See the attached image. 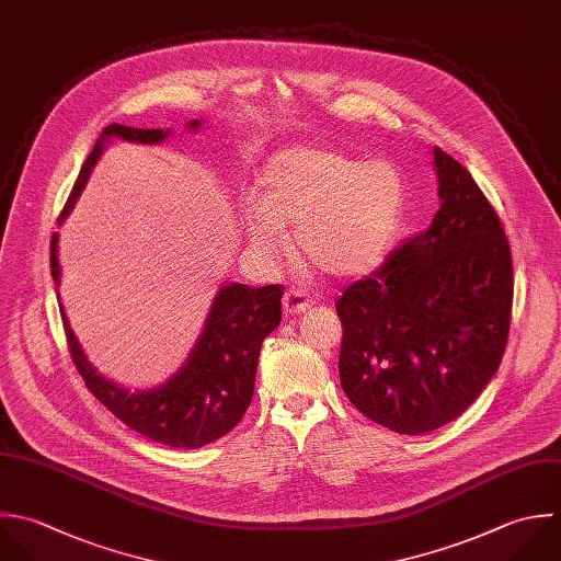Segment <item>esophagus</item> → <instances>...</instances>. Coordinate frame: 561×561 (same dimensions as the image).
I'll return each instance as SVG.
<instances>
[{"label": "esophagus", "mask_w": 561, "mask_h": 561, "mask_svg": "<svg viewBox=\"0 0 561 561\" xmlns=\"http://www.w3.org/2000/svg\"><path fill=\"white\" fill-rule=\"evenodd\" d=\"M282 306H284V312H286V314L295 317V314L306 312V310L312 306V299H310L304 290H299V288H290V290L284 295Z\"/></svg>", "instance_id": "1"}]
</instances>
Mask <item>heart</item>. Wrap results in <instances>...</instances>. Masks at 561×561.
Returning a JSON list of instances; mask_svg holds the SVG:
<instances>
[{"mask_svg": "<svg viewBox=\"0 0 561 561\" xmlns=\"http://www.w3.org/2000/svg\"><path fill=\"white\" fill-rule=\"evenodd\" d=\"M404 214V181L385 159L293 146L277 150L260 172V196L242 205L251 251L264 262L284 247L295 222L297 251L330 277L376 268L393 247Z\"/></svg>", "mask_w": 561, "mask_h": 561, "instance_id": "heart-1", "label": "heart"}]
</instances>
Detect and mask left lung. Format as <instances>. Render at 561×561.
I'll list each match as a JSON object with an SVG mask.
<instances>
[{"instance_id":"left-lung-1","label":"left lung","mask_w":561,"mask_h":561,"mask_svg":"<svg viewBox=\"0 0 561 561\" xmlns=\"http://www.w3.org/2000/svg\"><path fill=\"white\" fill-rule=\"evenodd\" d=\"M439 209L431 227L336 301L341 385L400 435L457 420L499 371L514 266L503 222L472 174L433 148Z\"/></svg>"}]
</instances>
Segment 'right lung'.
Returning a JSON list of instances; mask_svg holds the SVG:
<instances>
[{"instance_id":"right-lung-1","label":"right lung","mask_w":561,"mask_h":561,"mask_svg":"<svg viewBox=\"0 0 561 561\" xmlns=\"http://www.w3.org/2000/svg\"><path fill=\"white\" fill-rule=\"evenodd\" d=\"M203 124V119H190L185 128L196 133ZM174 133L170 128H130L124 124H108L82 163L58 225H62L71 214L93 165L113 139L130 144H163ZM49 264L56 297L60 301L58 233L51 236ZM282 295L284 288L279 284L251 288L247 284L231 282L220 286L185 363L163 382L135 391L104 378L93 367L69 325L62 304L58 306L71 358L87 389L135 433L170 448L194 450L227 435L247 413L255 389L262 343L282 321Z\"/></svg>"}]
</instances>
